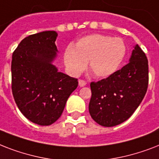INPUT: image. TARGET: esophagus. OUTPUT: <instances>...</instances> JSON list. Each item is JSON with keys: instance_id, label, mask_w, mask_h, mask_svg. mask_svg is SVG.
Listing matches in <instances>:
<instances>
[{"instance_id": "1", "label": "esophagus", "mask_w": 159, "mask_h": 159, "mask_svg": "<svg viewBox=\"0 0 159 159\" xmlns=\"http://www.w3.org/2000/svg\"><path fill=\"white\" fill-rule=\"evenodd\" d=\"M78 84H79L80 87H84L87 85V82L84 81V80H82V79H79L78 80Z\"/></svg>"}]
</instances>
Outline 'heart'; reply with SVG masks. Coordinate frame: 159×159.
I'll use <instances>...</instances> for the list:
<instances>
[{"label":"heart","instance_id":"heart-1","mask_svg":"<svg viewBox=\"0 0 159 159\" xmlns=\"http://www.w3.org/2000/svg\"><path fill=\"white\" fill-rule=\"evenodd\" d=\"M126 53L127 48L121 39L94 34L80 39L75 48L68 47L65 51L64 62L67 69L74 75L81 73L89 62L92 74L105 78L120 68Z\"/></svg>","mask_w":159,"mask_h":159}]
</instances>
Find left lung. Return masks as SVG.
Returning a JSON list of instances; mask_svg holds the SVG:
<instances>
[{
    "instance_id": "obj_1",
    "label": "left lung",
    "mask_w": 159,
    "mask_h": 159,
    "mask_svg": "<svg viewBox=\"0 0 159 159\" xmlns=\"http://www.w3.org/2000/svg\"><path fill=\"white\" fill-rule=\"evenodd\" d=\"M148 85V59L136 44L128 64L110 77L91 82L89 112L92 118L105 127L123 123L143 101Z\"/></svg>"
}]
</instances>
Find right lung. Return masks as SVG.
<instances>
[{
	"instance_id": "add662e5",
	"label": "right lung",
	"mask_w": 159,
	"mask_h": 159,
	"mask_svg": "<svg viewBox=\"0 0 159 159\" xmlns=\"http://www.w3.org/2000/svg\"><path fill=\"white\" fill-rule=\"evenodd\" d=\"M55 31L26 37L12 54L11 89L20 112L31 122L50 125L62 115L77 78L57 71Z\"/></svg>"
}]
</instances>
